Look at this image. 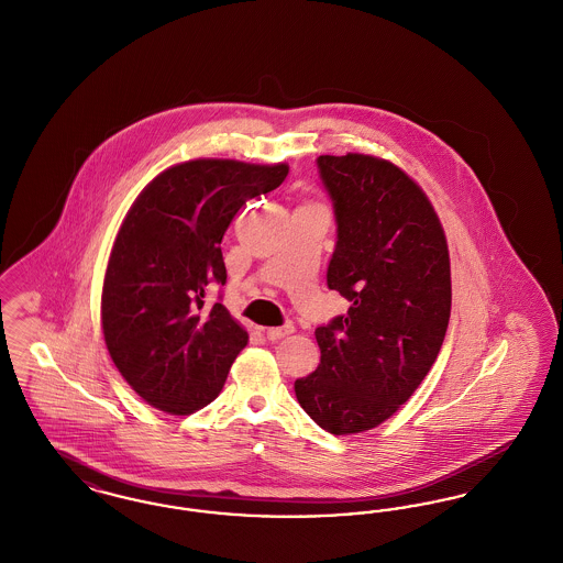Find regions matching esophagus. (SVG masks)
<instances>
[{
    "mask_svg": "<svg viewBox=\"0 0 563 563\" xmlns=\"http://www.w3.org/2000/svg\"><path fill=\"white\" fill-rule=\"evenodd\" d=\"M294 331L295 327L291 322H287V324H283V327H268V329H264V333L268 335L269 342H278V340L291 335Z\"/></svg>",
    "mask_w": 563,
    "mask_h": 563,
    "instance_id": "obj_1",
    "label": "esophagus"
}]
</instances>
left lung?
<instances>
[{"label":"left lung","instance_id":"obj_1","mask_svg":"<svg viewBox=\"0 0 563 563\" xmlns=\"http://www.w3.org/2000/svg\"><path fill=\"white\" fill-rule=\"evenodd\" d=\"M338 242L327 285L349 312L314 331L321 363L295 379L303 411L331 434L365 432L407 401L437 361L452 310L443 225L393 162L319 156Z\"/></svg>","mask_w":563,"mask_h":563}]
</instances>
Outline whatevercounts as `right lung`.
Masks as SVG:
<instances>
[{"mask_svg": "<svg viewBox=\"0 0 563 563\" xmlns=\"http://www.w3.org/2000/svg\"><path fill=\"white\" fill-rule=\"evenodd\" d=\"M285 162L198 158L162 170L136 196L109 253L101 324L113 365L152 407L188 416L221 393L249 333L223 303L221 239L249 198L278 188Z\"/></svg>", "mask_w": 563, "mask_h": 563, "instance_id": "1", "label": "right lung"}]
</instances>
